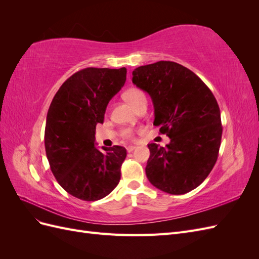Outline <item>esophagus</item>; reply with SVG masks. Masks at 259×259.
Segmentation results:
<instances>
[{
	"instance_id": "obj_1",
	"label": "esophagus",
	"mask_w": 259,
	"mask_h": 259,
	"mask_svg": "<svg viewBox=\"0 0 259 259\" xmlns=\"http://www.w3.org/2000/svg\"><path fill=\"white\" fill-rule=\"evenodd\" d=\"M136 149V147L135 146H128L127 148H126V150L128 151V152H133Z\"/></svg>"
}]
</instances>
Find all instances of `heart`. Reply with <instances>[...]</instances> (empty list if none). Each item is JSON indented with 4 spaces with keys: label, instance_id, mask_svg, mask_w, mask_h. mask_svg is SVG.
<instances>
[{
    "label": "heart",
    "instance_id": "obj_1",
    "mask_svg": "<svg viewBox=\"0 0 259 259\" xmlns=\"http://www.w3.org/2000/svg\"><path fill=\"white\" fill-rule=\"evenodd\" d=\"M123 97L132 107H134L135 109H137L140 104L144 103V101H146L145 94L139 89H136V88H131V89L125 91L124 94H123ZM123 137L127 138V139H133V138H134V132H133V130H130V128L124 130L123 131Z\"/></svg>",
    "mask_w": 259,
    "mask_h": 259
}]
</instances>
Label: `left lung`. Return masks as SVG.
<instances>
[{
  "label": "left lung",
  "mask_w": 259,
  "mask_h": 259,
  "mask_svg": "<svg viewBox=\"0 0 259 259\" xmlns=\"http://www.w3.org/2000/svg\"><path fill=\"white\" fill-rule=\"evenodd\" d=\"M133 83L150 95L153 125L166 134V147L149 144L146 175L155 188L184 194L199 187L218 158L223 126L213 93L191 70L158 61L133 71Z\"/></svg>",
  "instance_id": "8db88e82"
}]
</instances>
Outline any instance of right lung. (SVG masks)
Segmentation results:
<instances>
[{
	"label": "right lung",
	"mask_w": 259,
	"mask_h": 259,
	"mask_svg": "<svg viewBox=\"0 0 259 259\" xmlns=\"http://www.w3.org/2000/svg\"><path fill=\"white\" fill-rule=\"evenodd\" d=\"M125 81V68H85L67 79L52 100L44 134L46 156L58 184L77 199H103L120 182L126 149L98 150L95 131Z\"/></svg>",
	"instance_id": "right-lung-1"
}]
</instances>
